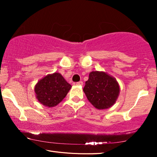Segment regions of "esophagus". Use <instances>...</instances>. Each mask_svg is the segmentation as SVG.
I'll list each match as a JSON object with an SVG mask.
<instances>
[{
  "label": "esophagus",
  "instance_id": "1",
  "mask_svg": "<svg viewBox=\"0 0 157 157\" xmlns=\"http://www.w3.org/2000/svg\"><path fill=\"white\" fill-rule=\"evenodd\" d=\"M76 84L78 86H83V81H79V82H77Z\"/></svg>",
  "mask_w": 157,
  "mask_h": 157
}]
</instances>
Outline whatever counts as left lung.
I'll return each mask as SVG.
<instances>
[{
    "mask_svg": "<svg viewBox=\"0 0 157 157\" xmlns=\"http://www.w3.org/2000/svg\"><path fill=\"white\" fill-rule=\"evenodd\" d=\"M89 102L97 109H107L117 101L120 87L114 77L104 71H91L83 89Z\"/></svg>",
    "mask_w": 157,
    "mask_h": 157,
    "instance_id": "obj_1",
    "label": "left lung"
}]
</instances>
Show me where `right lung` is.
<instances>
[{
  "mask_svg": "<svg viewBox=\"0 0 157 157\" xmlns=\"http://www.w3.org/2000/svg\"><path fill=\"white\" fill-rule=\"evenodd\" d=\"M71 86L59 73L48 74L40 79L34 87L38 102L46 107H54L61 102Z\"/></svg>",
  "mask_w": 157,
  "mask_h": 157,
  "instance_id": "1",
  "label": "right lung"
}]
</instances>
